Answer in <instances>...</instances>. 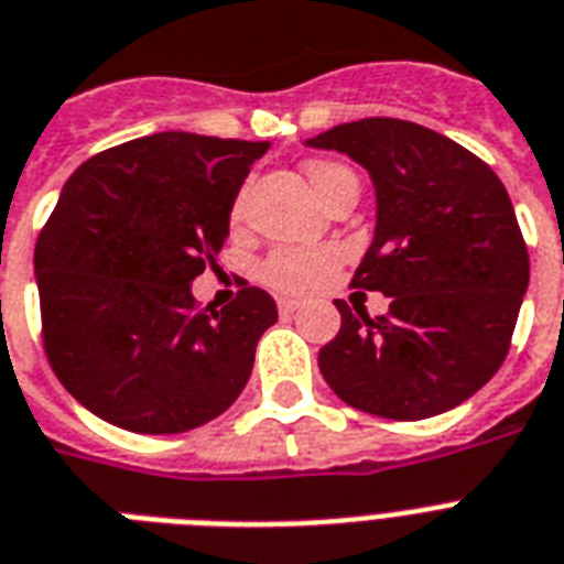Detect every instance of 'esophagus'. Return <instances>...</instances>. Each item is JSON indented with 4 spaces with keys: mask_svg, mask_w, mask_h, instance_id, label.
Returning a JSON list of instances; mask_svg holds the SVG:
<instances>
[{
    "mask_svg": "<svg viewBox=\"0 0 564 564\" xmlns=\"http://www.w3.org/2000/svg\"><path fill=\"white\" fill-rule=\"evenodd\" d=\"M278 310H281V315H292L295 310H301V301H295V297H281Z\"/></svg>",
    "mask_w": 564,
    "mask_h": 564,
    "instance_id": "34e87169",
    "label": "esophagus"
}]
</instances>
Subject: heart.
<instances>
[{
  "label": "heart",
  "mask_w": 564,
  "mask_h": 564,
  "mask_svg": "<svg viewBox=\"0 0 564 564\" xmlns=\"http://www.w3.org/2000/svg\"><path fill=\"white\" fill-rule=\"evenodd\" d=\"M304 173L310 178V185L315 187V194L322 196L324 203H333L345 187L356 185V176L347 171L345 164L327 162V159H313L304 164ZM242 219V199H237L231 208V223ZM338 267V251L333 246H310V249H297V246H286V249H274L263 267H260V278L267 286L286 295H304L313 292L315 286H322L327 281L333 269Z\"/></svg>",
  "instance_id": "1"
}]
</instances>
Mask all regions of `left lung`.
<instances>
[{
    "label": "left lung",
    "instance_id": "8db88e82",
    "mask_svg": "<svg viewBox=\"0 0 564 564\" xmlns=\"http://www.w3.org/2000/svg\"><path fill=\"white\" fill-rule=\"evenodd\" d=\"M359 162L377 231L350 286L391 297L386 315L341 313L318 368L338 400L425 420L469 400L505 365L530 260L507 187L487 162L400 118L338 123L306 141Z\"/></svg>",
    "mask_w": 564,
    "mask_h": 564
}]
</instances>
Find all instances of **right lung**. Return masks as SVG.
Segmentation results:
<instances>
[{"label": "right lung", "mask_w": 564, "mask_h": 564, "mask_svg": "<svg viewBox=\"0 0 564 564\" xmlns=\"http://www.w3.org/2000/svg\"><path fill=\"white\" fill-rule=\"evenodd\" d=\"M269 141L155 132L91 155L59 191L34 269L48 365L91 414L178 434L240 397L272 295L242 281L223 310L191 283L217 263L228 217Z\"/></svg>", "instance_id": "right-lung-1"}]
</instances>
